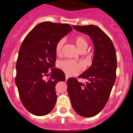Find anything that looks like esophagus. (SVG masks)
<instances>
[{
	"label": "esophagus",
	"mask_w": 133,
	"mask_h": 133,
	"mask_svg": "<svg viewBox=\"0 0 133 133\" xmlns=\"http://www.w3.org/2000/svg\"><path fill=\"white\" fill-rule=\"evenodd\" d=\"M69 79V76H68V75H65V80H68V79Z\"/></svg>",
	"instance_id": "obj_1"
}]
</instances>
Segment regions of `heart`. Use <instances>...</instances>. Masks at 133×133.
Instances as JSON below:
<instances>
[{"mask_svg":"<svg viewBox=\"0 0 133 133\" xmlns=\"http://www.w3.org/2000/svg\"><path fill=\"white\" fill-rule=\"evenodd\" d=\"M74 41L79 51L86 50L88 47V43L85 37L83 36H77L75 38ZM64 42H65L64 39H61L57 43L55 48L56 54L57 56H60L62 54V50ZM58 65L63 71H64L68 75H76L83 69L81 64L78 63L76 61L71 60V59L60 61L58 62Z\"/></svg>","mask_w":133,"mask_h":133,"instance_id":"heart-1","label":"heart"}]
</instances>
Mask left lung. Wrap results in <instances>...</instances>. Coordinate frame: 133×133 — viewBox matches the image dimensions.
<instances>
[{
  "mask_svg": "<svg viewBox=\"0 0 133 133\" xmlns=\"http://www.w3.org/2000/svg\"><path fill=\"white\" fill-rule=\"evenodd\" d=\"M77 31L89 36L94 45L92 65L80 75L86 83L75 78L68 80V92L75 112L85 117H93L102 110L108 100L116 79L117 56L110 37L94 25H73Z\"/></svg>",
  "mask_w": 133,
  "mask_h": 133,
  "instance_id": "obj_1",
  "label": "left lung"
}]
</instances>
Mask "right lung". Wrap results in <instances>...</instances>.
Returning <instances> with one entry per match:
<instances>
[{"mask_svg":"<svg viewBox=\"0 0 133 133\" xmlns=\"http://www.w3.org/2000/svg\"><path fill=\"white\" fill-rule=\"evenodd\" d=\"M72 30L68 24L42 22L27 34L21 45L15 83L23 106L33 115H46L55 106L56 85L65 80L62 71L54 68L56 45Z\"/></svg>","mask_w":133,"mask_h":133,"instance_id":"1","label":"right lung"}]
</instances>
